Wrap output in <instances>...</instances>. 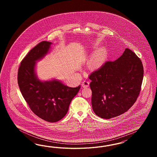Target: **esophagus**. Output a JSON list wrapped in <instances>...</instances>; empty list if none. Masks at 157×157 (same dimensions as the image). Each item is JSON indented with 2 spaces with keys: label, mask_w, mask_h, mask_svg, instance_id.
Wrapping results in <instances>:
<instances>
[{
  "label": "esophagus",
  "mask_w": 157,
  "mask_h": 157,
  "mask_svg": "<svg viewBox=\"0 0 157 157\" xmlns=\"http://www.w3.org/2000/svg\"><path fill=\"white\" fill-rule=\"evenodd\" d=\"M82 86L83 88H86V87H88L89 86V82L88 81H83L82 83Z\"/></svg>",
  "instance_id": "1"
}]
</instances>
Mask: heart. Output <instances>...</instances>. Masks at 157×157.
<instances>
[{
    "label": "heart",
    "instance_id": "heart-1",
    "mask_svg": "<svg viewBox=\"0 0 157 157\" xmlns=\"http://www.w3.org/2000/svg\"><path fill=\"white\" fill-rule=\"evenodd\" d=\"M103 56L102 50H98L95 55L93 56L89 62V65L91 68H96L101 64L102 61V58Z\"/></svg>",
    "mask_w": 157,
    "mask_h": 157
}]
</instances>
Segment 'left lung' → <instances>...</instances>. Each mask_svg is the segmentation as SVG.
Listing matches in <instances>:
<instances>
[{
  "label": "left lung",
  "instance_id": "8db88e82",
  "mask_svg": "<svg viewBox=\"0 0 157 157\" xmlns=\"http://www.w3.org/2000/svg\"><path fill=\"white\" fill-rule=\"evenodd\" d=\"M143 74L141 60L128 48L117 60L93 72L89 79L95 114L109 119L127 112L139 94Z\"/></svg>",
  "mask_w": 157,
  "mask_h": 157
}]
</instances>
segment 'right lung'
Here are the masks:
<instances>
[{
    "instance_id": "1",
    "label": "right lung",
    "mask_w": 157,
    "mask_h": 157,
    "mask_svg": "<svg viewBox=\"0 0 157 157\" xmlns=\"http://www.w3.org/2000/svg\"><path fill=\"white\" fill-rule=\"evenodd\" d=\"M52 44L41 42L28 53L21 63L18 83L22 95L34 113L47 121L54 123L67 114L81 85L70 87L55 78L48 81L38 78L36 63L50 52Z\"/></svg>"
}]
</instances>
